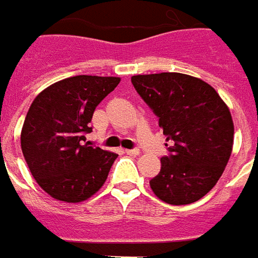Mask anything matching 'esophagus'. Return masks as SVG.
Instances as JSON below:
<instances>
[{
  "instance_id": "obj_1",
  "label": "esophagus",
  "mask_w": 258,
  "mask_h": 258,
  "mask_svg": "<svg viewBox=\"0 0 258 258\" xmlns=\"http://www.w3.org/2000/svg\"><path fill=\"white\" fill-rule=\"evenodd\" d=\"M125 153L127 155H139L140 154V150L139 149H132V150H125Z\"/></svg>"
}]
</instances>
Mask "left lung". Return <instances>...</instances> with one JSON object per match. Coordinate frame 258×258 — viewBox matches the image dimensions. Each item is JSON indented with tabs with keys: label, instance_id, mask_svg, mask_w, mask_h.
<instances>
[{
	"label": "left lung",
	"instance_id": "obj_1",
	"mask_svg": "<svg viewBox=\"0 0 258 258\" xmlns=\"http://www.w3.org/2000/svg\"><path fill=\"white\" fill-rule=\"evenodd\" d=\"M138 94L158 118L168 155L150 180L155 196L175 206L200 200L225 169L233 146V122L211 86L173 72L132 76Z\"/></svg>",
	"mask_w": 258,
	"mask_h": 258
}]
</instances>
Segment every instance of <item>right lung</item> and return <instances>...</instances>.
I'll return each mask as SVG.
<instances>
[{
    "label": "right lung",
    "mask_w": 258,
    "mask_h": 258,
    "mask_svg": "<svg viewBox=\"0 0 258 258\" xmlns=\"http://www.w3.org/2000/svg\"><path fill=\"white\" fill-rule=\"evenodd\" d=\"M119 82L79 75L56 82L34 98L22 129V153L33 178L51 197L83 202L107 180L118 155L85 142L93 131L94 109Z\"/></svg>",
    "instance_id": "1"
}]
</instances>
